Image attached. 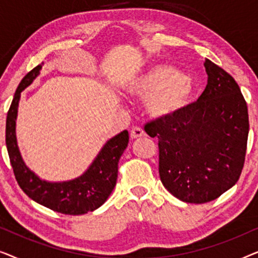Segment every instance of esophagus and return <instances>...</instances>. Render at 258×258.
I'll return each instance as SVG.
<instances>
[{
  "label": "esophagus",
  "mask_w": 258,
  "mask_h": 258,
  "mask_svg": "<svg viewBox=\"0 0 258 258\" xmlns=\"http://www.w3.org/2000/svg\"><path fill=\"white\" fill-rule=\"evenodd\" d=\"M142 136H146V133H144L141 128H137V126L133 128L132 132H130V137H132L133 140L139 139V137H142Z\"/></svg>",
  "instance_id": "34e87169"
}]
</instances>
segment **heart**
I'll list each match as a JSON object with an SVG mask.
<instances>
[{"label": "heart", "instance_id": "obj_1", "mask_svg": "<svg viewBox=\"0 0 258 258\" xmlns=\"http://www.w3.org/2000/svg\"><path fill=\"white\" fill-rule=\"evenodd\" d=\"M130 93L148 100V112L165 118L183 110L194 95V83L188 76L169 66H156L130 87Z\"/></svg>", "mask_w": 258, "mask_h": 258}]
</instances>
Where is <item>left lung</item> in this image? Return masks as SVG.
<instances>
[{
	"mask_svg": "<svg viewBox=\"0 0 258 258\" xmlns=\"http://www.w3.org/2000/svg\"><path fill=\"white\" fill-rule=\"evenodd\" d=\"M199 100L177 114L147 122L158 140V171L164 188L186 203L216 200L236 184L249 134L246 102L234 77L210 59Z\"/></svg>",
	"mask_w": 258,
	"mask_h": 258,
	"instance_id": "1",
	"label": "left lung"
}]
</instances>
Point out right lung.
I'll use <instances>...</instances> for the list:
<instances>
[{"mask_svg": "<svg viewBox=\"0 0 258 258\" xmlns=\"http://www.w3.org/2000/svg\"><path fill=\"white\" fill-rule=\"evenodd\" d=\"M43 66V62L30 70L21 81L7 114L6 144L10 164L20 188L35 202L64 215L87 214L100 208L110 196L116 185L118 161L128 147L129 134H121L109 140L100 154L82 176L73 181L51 183L42 181L27 168L17 148L15 124L21 91L30 86Z\"/></svg>", "mask_w": 258, "mask_h": 258, "instance_id": "obj_1", "label": "right lung"}]
</instances>
